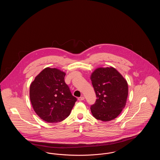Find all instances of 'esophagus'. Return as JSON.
Instances as JSON below:
<instances>
[{
	"instance_id": "1",
	"label": "esophagus",
	"mask_w": 160,
	"mask_h": 160,
	"mask_svg": "<svg viewBox=\"0 0 160 160\" xmlns=\"http://www.w3.org/2000/svg\"><path fill=\"white\" fill-rule=\"evenodd\" d=\"M78 99L79 101H83V100L84 99V97L82 96V97H79V98H78Z\"/></svg>"
}]
</instances>
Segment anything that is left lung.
Listing matches in <instances>:
<instances>
[{"label": "left lung", "instance_id": "8db88e82", "mask_svg": "<svg viewBox=\"0 0 160 160\" xmlns=\"http://www.w3.org/2000/svg\"><path fill=\"white\" fill-rule=\"evenodd\" d=\"M91 80L97 98L91 107L93 116L102 121L114 119L126 105L128 93L127 80L113 67L96 69Z\"/></svg>", "mask_w": 160, "mask_h": 160}]
</instances>
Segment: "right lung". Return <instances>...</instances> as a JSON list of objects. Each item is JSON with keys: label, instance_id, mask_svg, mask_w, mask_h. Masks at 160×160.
<instances>
[{"label": "right lung", "instance_id": "add662e5", "mask_svg": "<svg viewBox=\"0 0 160 160\" xmlns=\"http://www.w3.org/2000/svg\"><path fill=\"white\" fill-rule=\"evenodd\" d=\"M65 73L57 68L44 69L30 86V99L38 116L56 123L68 116L76 102L65 82Z\"/></svg>", "mask_w": 160, "mask_h": 160}]
</instances>
